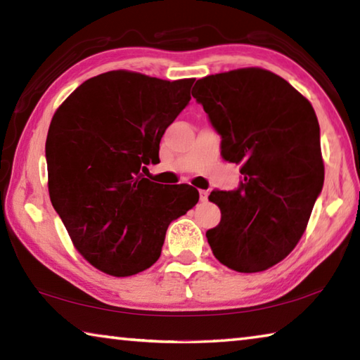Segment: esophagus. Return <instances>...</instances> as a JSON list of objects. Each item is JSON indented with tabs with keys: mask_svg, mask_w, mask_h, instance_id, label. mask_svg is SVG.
Segmentation results:
<instances>
[{
	"mask_svg": "<svg viewBox=\"0 0 360 360\" xmlns=\"http://www.w3.org/2000/svg\"><path fill=\"white\" fill-rule=\"evenodd\" d=\"M208 195H210L208 191H200V200H202V202H206V200H208Z\"/></svg>",
	"mask_w": 360,
	"mask_h": 360,
	"instance_id": "1",
	"label": "esophagus"
}]
</instances>
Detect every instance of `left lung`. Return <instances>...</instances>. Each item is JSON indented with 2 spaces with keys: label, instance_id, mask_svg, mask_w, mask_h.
<instances>
[{
  "label": "left lung",
  "instance_id": "8db88e82",
  "mask_svg": "<svg viewBox=\"0 0 360 360\" xmlns=\"http://www.w3.org/2000/svg\"><path fill=\"white\" fill-rule=\"evenodd\" d=\"M192 96L224 160L241 163L240 186L210 195L221 208L206 231L211 251L235 271H264L295 248L324 186L318 117L288 81L260 68L198 79Z\"/></svg>",
  "mask_w": 360,
  "mask_h": 360
}]
</instances>
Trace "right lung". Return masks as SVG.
Listing matches in <instances>:
<instances>
[{"instance_id":"add662e5","label":"right lung","mask_w":360,"mask_h":360,"mask_svg":"<svg viewBox=\"0 0 360 360\" xmlns=\"http://www.w3.org/2000/svg\"><path fill=\"white\" fill-rule=\"evenodd\" d=\"M193 81L109 71L79 85L53 114L51 202L77 251L108 275L154 265L168 225L198 202L197 188H167L143 176L160 162V139L191 101Z\"/></svg>"}]
</instances>
